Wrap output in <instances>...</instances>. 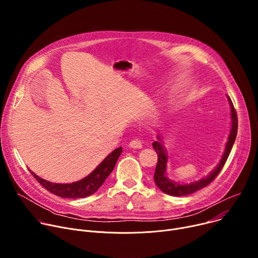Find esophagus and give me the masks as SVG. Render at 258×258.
<instances>
[{
  "label": "esophagus",
  "mask_w": 258,
  "mask_h": 258,
  "mask_svg": "<svg viewBox=\"0 0 258 258\" xmlns=\"http://www.w3.org/2000/svg\"><path fill=\"white\" fill-rule=\"evenodd\" d=\"M142 146H143L142 142L138 139H135L130 143V147H131V148H134V149H141Z\"/></svg>",
  "instance_id": "1"
}]
</instances>
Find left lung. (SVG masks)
<instances>
[{
  "instance_id": "8db88e82",
  "label": "left lung",
  "mask_w": 258,
  "mask_h": 258,
  "mask_svg": "<svg viewBox=\"0 0 258 258\" xmlns=\"http://www.w3.org/2000/svg\"><path fill=\"white\" fill-rule=\"evenodd\" d=\"M230 105H231V118H232V127L231 132L229 135L228 142L226 144V148L225 152L223 154L222 159H220L219 163L217 166L214 168L212 172H210L209 175H207L204 178H201L198 181H194L191 183H186V185H180L178 182H175L173 180H170L166 176V163H167V154L164 149V147L162 146L161 138L158 136L157 139L158 141L154 142L152 144L154 150L157 153L158 156V161L157 165L155 168V173H154V181L156 183V186L165 194L170 195V196H186L190 195L192 193H195L199 191L200 189H203L204 187L208 186L209 183L217 176V174L220 172V170L223 169L230 153L233 148V145L235 143L236 137H237V132H238V117H237V112L234 108V105L232 103V100L230 97H228Z\"/></svg>"
}]
</instances>
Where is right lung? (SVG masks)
<instances>
[{
    "label": "right lung",
    "instance_id": "1",
    "mask_svg": "<svg viewBox=\"0 0 258 258\" xmlns=\"http://www.w3.org/2000/svg\"><path fill=\"white\" fill-rule=\"evenodd\" d=\"M121 152L122 149L121 147H119V148L115 149L112 153H110L88 176L79 181L71 183L50 182L44 178H41L40 176L33 173L31 170L30 172L46 190H48L54 195H57L62 198L72 199L85 198L97 192L98 189L103 185L105 179L113 170Z\"/></svg>",
    "mask_w": 258,
    "mask_h": 258
}]
</instances>
